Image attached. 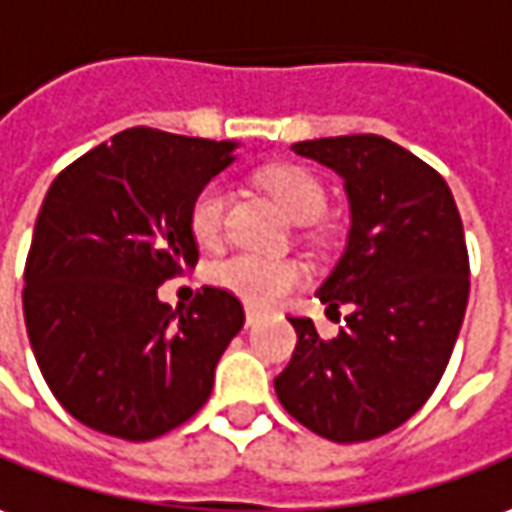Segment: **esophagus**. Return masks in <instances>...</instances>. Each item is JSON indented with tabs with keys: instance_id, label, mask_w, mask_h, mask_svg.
Segmentation results:
<instances>
[{
	"instance_id": "1",
	"label": "esophagus",
	"mask_w": 512,
	"mask_h": 512,
	"mask_svg": "<svg viewBox=\"0 0 512 512\" xmlns=\"http://www.w3.org/2000/svg\"><path fill=\"white\" fill-rule=\"evenodd\" d=\"M245 323H248V326H256V323H262V312H256V309H248V312H245Z\"/></svg>"
}]
</instances>
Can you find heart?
Instances as JSON below:
<instances>
[{
  "label": "heart",
  "mask_w": 512,
  "mask_h": 512,
  "mask_svg": "<svg viewBox=\"0 0 512 512\" xmlns=\"http://www.w3.org/2000/svg\"><path fill=\"white\" fill-rule=\"evenodd\" d=\"M264 189L276 197L281 211L292 222H309L326 206V192L312 172L301 167H273L262 175ZM228 192L220 181L206 183L189 209L192 234L200 245H217L225 231ZM211 284L228 290L256 309L276 306L284 295L301 287L306 267L298 259H273L259 253H231L209 267Z\"/></svg>",
  "instance_id": "1"
}]
</instances>
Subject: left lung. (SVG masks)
I'll return each mask as SVG.
<instances>
[{
  "label": "left lung",
  "mask_w": 512,
  "mask_h": 512,
  "mask_svg": "<svg viewBox=\"0 0 512 512\" xmlns=\"http://www.w3.org/2000/svg\"><path fill=\"white\" fill-rule=\"evenodd\" d=\"M292 150L343 178L348 242L317 298L351 312L334 340L290 317L298 345L276 376L278 401L320 438L373 440L421 410L449 365L468 306L463 220L438 172L384 136Z\"/></svg>",
  "instance_id": "obj_1"
}]
</instances>
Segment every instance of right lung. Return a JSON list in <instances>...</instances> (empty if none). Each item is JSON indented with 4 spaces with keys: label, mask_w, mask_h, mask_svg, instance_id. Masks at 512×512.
Segmentation results:
<instances>
[{
    "label": "right lung",
    "mask_w": 512,
    "mask_h": 512,
    "mask_svg": "<svg viewBox=\"0 0 512 512\" xmlns=\"http://www.w3.org/2000/svg\"><path fill=\"white\" fill-rule=\"evenodd\" d=\"M236 147L130 128L49 186L24 264V323L52 396L80 424L142 443L209 401L245 309L217 287L172 309L158 287L197 264L189 209Z\"/></svg>",
    "instance_id": "1"
}]
</instances>
